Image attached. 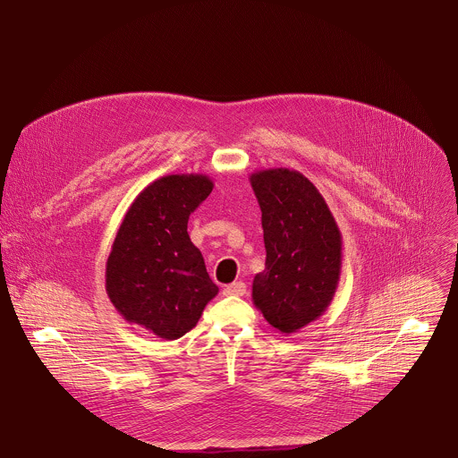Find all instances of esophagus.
Wrapping results in <instances>:
<instances>
[{"label": "esophagus", "instance_id": "obj_1", "mask_svg": "<svg viewBox=\"0 0 458 458\" xmlns=\"http://www.w3.org/2000/svg\"><path fill=\"white\" fill-rule=\"evenodd\" d=\"M225 295H235V297H241L246 293V284L242 281H237V283H232L228 286H225L223 290Z\"/></svg>", "mask_w": 458, "mask_h": 458}]
</instances>
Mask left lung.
Segmentation results:
<instances>
[{"mask_svg":"<svg viewBox=\"0 0 458 458\" xmlns=\"http://www.w3.org/2000/svg\"><path fill=\"white\" fill-rule=\"evenodd\" d=\"M265 232V270L253 277L255 308L281 334L317 320L334 301L343 270V235L315 184L297 170L250 175Z\"/></svg>","mask_w":458,"mask_h":458,"instance_id":"left-lung-1","label":"left lung"}]
</instances>
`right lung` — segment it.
<instances>
[{
    "label": "right lung",
    "instance_id": "obj_1",
    "mask_svg": "<svg viewBox=\"0 0 458 458\" xmlns=\"http://www.w3.org/2000/svg\"><path fill=\"white\" fill-rule=\"evenodd\" d=\"M214 188L205 174L156 179L126 210L106 260V293L124 320L174 341L217 295L188 217Z\"/></svg>",
    "mask_w": 458,
    "mask_h": 458
}]
</instances>
